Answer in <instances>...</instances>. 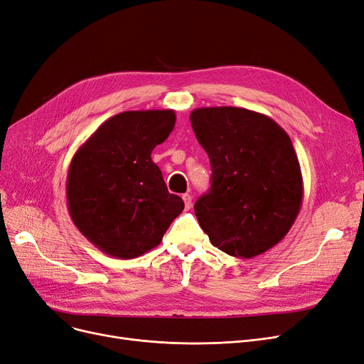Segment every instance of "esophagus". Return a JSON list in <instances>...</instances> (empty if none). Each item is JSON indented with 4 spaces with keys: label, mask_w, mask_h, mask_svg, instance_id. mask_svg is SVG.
Masks as SVG:
<instances>
[{
    "label": "esophagus",
    "mask_w": 364,
    "mask_h": 364,
    "mask_svg": "<svg viewBox=\"0 0 364 364\" xmlns=\"http://www.w3.org/2000/svg\"><path fill=\"white\" fill-rule=\"evenodd\" d=\"M182 198H183V201H185V209L190 210V209H191V205H193V196H191V194H183Z\"/></svg>",
    "instance_id": "esophagus-1"
}]
</instances>
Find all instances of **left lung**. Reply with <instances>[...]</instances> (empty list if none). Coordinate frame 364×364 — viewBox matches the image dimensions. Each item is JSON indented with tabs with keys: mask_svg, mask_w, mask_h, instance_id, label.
<instances>
[{
	"mask_svg": "<svg viewBox=\"0 0 364 364\" xmlns=\"http://www.w3.org/2000/svg\"><path fill=\"white\" fill-rule=\"evenodd\" d=\"M190 119L212 167L210 190L194 205L201 230L231 257L273 248L293 227L303 200L291 139L269 116L242 107H200Z\"/></svg>",
	"mask_w": 364,
	"mask_h": 364,
	"instance_id": "8db88e82",
	"label": "left lung"
}]
</instances>
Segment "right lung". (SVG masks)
<instances>
[{"label": "right lung", "mask_w": 364, "mask_h": 364, "mask_svg": "<svg viewBox=\"0 0 364 364\" xmlns=\"http://www.w3.org/2000/svg\"><path fill=\"white\" fill-rule=\"evenodd\" d=\"M174 110H129L101 124L73 156L67 203L82 235L129 259L163 240L183 200L170 194L151 154L173 132Z\"/></svg>", "instance_id": "obj_1"}]
</instances>
